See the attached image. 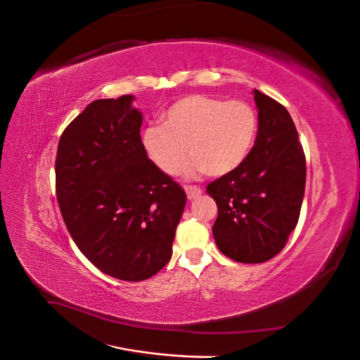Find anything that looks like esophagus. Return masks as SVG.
<instances>
[{"label": "esophagus", "instance_id": "34e87169", "mask_svg": "<svg viewBox=\"0 0 360 360\" xmlns=\"http://www.w3.org/2000/svg\"><path fill=\"white\" fill-rule=\"evenodd\" d=\"M184 191H186V195H188V200H195L201 197L202 193V189L200 188H195V186H184Z\"/></svg>", "mask_w": 360, "mask_h": 360}]
</instances>
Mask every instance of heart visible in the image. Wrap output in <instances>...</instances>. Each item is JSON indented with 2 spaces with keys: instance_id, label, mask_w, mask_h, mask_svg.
I'll use <instances>...</instances> for the list:
<instances>
[{
  "instance_id": "heart-1",
  "label": "heart",
  "mask_w": 360,
  "mask_h": 360,
  "mask_svg": "<svg viewBox=\"0 0 360 360\" xmlns=\"http://www.w3.org/2000/svg\"><path fill=\"white\" fill-rule=\"evenodd\" d=\"M159 124L141 134V147L153 165L167 176L179 171L225 177L240 168L254 148L258 134L257 111L248 102L192 94L172 103Z\"/></svg>"
}]
</instances>
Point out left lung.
<instances>
[{"instance_id": "obj_1", "label": "left lung", "mask_w": 360, "mask_h": 360, "mask_svg": "<svg viewBox=\"0 0 360 360\" xmlns=\"http://www.w3.org/2000/svg\"><path fill=\"white\" fill-rule=\"evenodd\" d=\"M258 110L255 146L243 165L212 181V228L221 252L238 263H264L285 246L296 228L307 181V162L284 106L254 90Z\"/></svg>"}]
</instances>
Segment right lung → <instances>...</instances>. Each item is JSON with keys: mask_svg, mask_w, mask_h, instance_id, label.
Returning a JSON list of instances; mask_svg holds the SVG:
<instances>
[{"mask_svg": "<svg viewBox=\"0 0 360 360\" xmlns=\"http://www.w3.org/2000/svg\"><path fill=\"white\" fill-rule=\"evenodd\" d=\"M135 96L91 102L64 130L57 200L81 252L103 274L144 281L167 266L186 193L141 147Z\"/></svg>", "mask_w": 360, "mask_h": 360, "instance_id": "right-lung-1", "label": "right lung"}]
</instances>
